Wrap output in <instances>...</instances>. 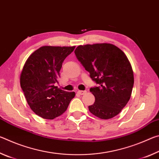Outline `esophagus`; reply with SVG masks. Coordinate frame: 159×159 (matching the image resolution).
I'll return each mask as SVG.
<instances>
[{"instance_id": "esophagus-1", "label": "esophagus", "mask_w": 159, "mask_h": 159, "mask_svg": "<svg viewBox=\"0 0 159 159\" xmlns=\"http://www.w3.org/2000/svg\"><path fill=\"white\" fill-rule=\"evenodd\" d=\"M85 93H86L85 90H79V91H77V94H79V95H84Z\"/></svg>"}]
</instances>
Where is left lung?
<instances>
[{"label":"left lung","instance_id":"obj_1","mask_svg":"<svg viewBox=\"0 0 159 159\" xmlns=\"http://www.w3.org/2000/svg\"><path fill=\"white\" fill-rule=\"evenodd\" d=\"M74 52L98 85L90 89L95 101L89 111L102 119L116 116L128 102L134 84L133 69L125 53L109 43L79 45Z\"/></svg>","mask_w":159,"mask_h":159}]
</instances>
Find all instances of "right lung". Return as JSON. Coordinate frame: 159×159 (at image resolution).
I'll return each instance as SVG.
<instances>
[{
	"label": "right lung",
	"mask_w": 159,
	"mask_h": 159,
	"mask_svg": "<svg viewBox=\"0 0 159 159\" xmlns=\"http://www.w3.org/2000/svg\"><path fill=\"white\" fill-rule=\"evenodd\" d=\"M74 49L75 46H43L26 60L20 85L29 107L39 116L45 119L60 116L75 97L74 92H66L55 86L64 60Z\"/></svg>",
	"instance_id": "right-lung-1"
}]
</instances>
